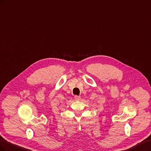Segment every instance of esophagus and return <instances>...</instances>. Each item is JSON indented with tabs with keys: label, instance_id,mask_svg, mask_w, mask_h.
<instances>
[{
	"label": "esophagus",
	"instance_id": "esophagus-1",
	"mask_svg": "<svg viewBox=\"0 0 151 151\" xmlns=\"http://www.w3.org/2000/svg\"><path fill=\"white\" fill-rule=\"evenodd\" d=\"M75 99L76 101H79L81 99L80 96H75Z\"/></svg>",
	"mask_w": 151,
	"mask_h": 151
}]
</instances>
